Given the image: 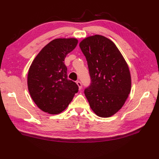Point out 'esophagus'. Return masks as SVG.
<instances>
[{
    "instance_id": "esophagus-1",
    "label": "esophagus",
    "mask_w": 159,
    "mask_h": 159,
    "mask_svg": "<svg viewBox=\"0 0 159 159\" xmlns=\"http://www.w3.org/2000/svg\"><path fill=\"white\" fill-rule=\"evenodd\" d=\"M76 84L78 85V86H79V89H81V88H82V83H81V82L79 81V80H78V81L76 82Z\"/></svg>"
}]
</instances>
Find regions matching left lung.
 <instances>
[{
  "label": "left lung",
  "instance_id": "obj_1",
  "mask_svg": "<svg viewBox=\"0 0 159 159\" xmlns=\"http://www.w3.org/2000/svg\"><path fill=\"white\" fill-rule=\"evenodd\" d=\"M79 46L87 61L91 83L84 93L97 116L107 117L119 111L130 92L129 68L115 43L102 35L84 39Z\"/></svg>",
  "mask_w": 159,
  "mask_h": 159
}]
</instances>
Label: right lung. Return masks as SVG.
<instances>
[{"instance_id":"obj_1","label":"right lung","mask_w":159,"mask_h":159,"mask_svg":"<svg viewBox=\"0 0 159 159\" xmlns=\"http://www.w3.org/2000/svg\"><path fill=\"white\" fill-rule=\"evenodd\" d=\"M74 38L55 39L43 47L33 60L28 74V89L40 109L50 114L65 110L72 100L79 86L67 79L64 60L76 48Z\"/></svg>"}]
</instances>
